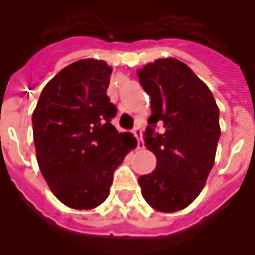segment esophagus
<instances>
[{
	"instance_id": "34e87169",
	"label": "esophagus",
	"mask_w": 255,
	"mask_h": 255,
	"mask_svg": "<svg viewBox=\"0 0 255 255\" xmlns=\"http://www.w3.org/2000/svg\"><path fill=\"white\" fill-rule=\"evenodd\" d=\"M133 135L136 136V139H137V148L139 149H143L144 148V141H143V137H141V135H143V129H141V127H135L133 128Z\"/></svg>"
}]
</instances>
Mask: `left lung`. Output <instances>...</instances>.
Here are the masks:
<instances>
[{
  "mask_svg": "<svg viewBox=\"0 0 255 255\" xmlns=\"http://www.w3.org/2000/svg\"><path fill=\"white\" fill-rule=\"evenodd\" d=\"M137 75L151 96L144 141L157 160L152 173L139 177L141 194L153 209L177 212L197 198L213 168L220 110L208 86L178 59H157Z\"/></svg>",
  "mask_w": 255,
  "mask_h": 255,
  "instance_id": "1",
  "label": "left lung"
}]
</instances>
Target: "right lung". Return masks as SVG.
Here are the masks:
<instances>
[{
    "mask_svg": "<svg viewBox=\"0 0 255 255\" xmlns=\"http://www.w3.org/2000/svg\"><path fill=\"white\" fill-rule=\"evenodd\" d=\"M112 69L82 59L42 90L33 112L37 161L55 197L73 209H94L108 197L114 172L136 139L111 124L116 107L107 88Z\"/></svg>",
    "mask_w": 255,
    "mask_h": 255,
    "instance_id": "obj_1",
    "label": "right lung"
}]
</instances>
